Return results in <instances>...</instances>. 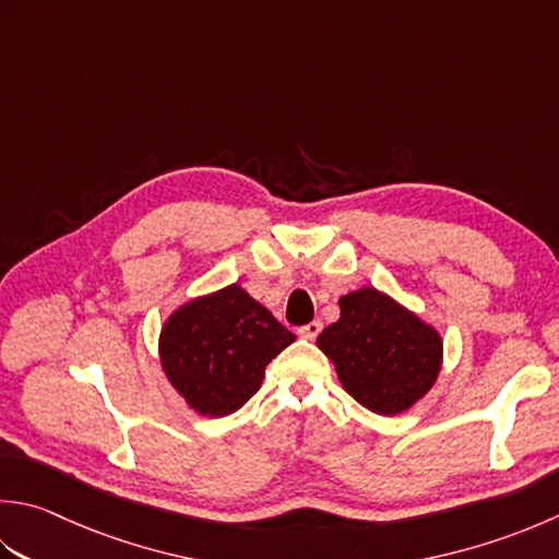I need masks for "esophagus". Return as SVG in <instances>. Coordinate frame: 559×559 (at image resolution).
Here are the masks:
<instances>
[{"label": "esophagus", "mask_w": 559, "mask_h": 559, "mask_svg": "<svg viewBox=\"0 0 559 559\" xmlns=\"http://www.w3.org/2000/svg\"><path fill=\"white\" fill-rule=\"evenodd\" d=\"M320 332H322V322H310V324H305V326H300L298 330V334L302 336V338H308V342H312V338H317L320 336Z\"/></svg>", "instance_id": "obj_1"}]
</instances>
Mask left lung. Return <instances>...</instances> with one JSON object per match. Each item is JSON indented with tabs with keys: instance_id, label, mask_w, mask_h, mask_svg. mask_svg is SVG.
Listing matches in <instances>:
<instances>
[{
	"instance_id": "left-lung-1",
	"label": "left lung",
	"mask_w": 559,
	"mask_h": 559,
	"mask_svg": "<svg viewBox=\"0 0 559 559\" xmlns=\"http://www.w3.org/2000/svg\"><path fill=\"white\" fill-rule=\"evenodd\" d=\"M338 308L342 317L317 336V346L344 390L382 417L407 412L441 373V334L376 288L344 295Z\"/></svg>"
}]
</instances>
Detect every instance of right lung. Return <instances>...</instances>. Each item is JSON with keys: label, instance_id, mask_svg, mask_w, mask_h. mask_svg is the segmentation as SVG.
Here are the masks:
<instances>
[{"label": "right lung", "instance_id": "right-lung-1", "mask_svg": "<svg viewBox=\"0 0 559 559\" xmlns=\"http://www.w3.org/2000/svg\"><path fill=\"white\" fill-rule=\"evenodd\" d=\"M295 342L237 283L174 310L159 358L174 390L203 417H227L254 395L266 366Z\"/></svg>", "mask_w": 559, "mask_h": 559}]
</instances>
